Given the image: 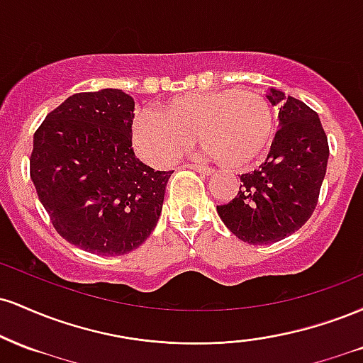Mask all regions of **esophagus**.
<instances>
[{
	"mask_svg": "<svg viewBox=\"0 0 363 363\" xmlns=\"http://www.w3.org/2000/svg\"><path fill=\"white\" fill-rule=\"evenodd\" d=\"M186 167L187 169H193V170H196V172H199V174H205V176H211V174H213V169L206 167V165H201V164H187Z\"/></svg>",
	"mask_w": 363,
	"mask_h": 363,
	"instance_id": "34e87169",
	"label": "esophagus"
}]
</instances>
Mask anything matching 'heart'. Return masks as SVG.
I'll use <instances>...</instances> for the list:
<instances>
[{"instance_id": "obj_1", "label": "heart", "mask_w": 363, "mask_h": 363, "mask_svg": "<svg viewBox=\"0 0 363 363\" xmlns=\"http://www.w3.org/2000/svg\"><path fill=\"white\" fill-rule=\"evenodd\" d=\"M160 115L147 112L133 123L136 153L153 165L176 160L196 136L208 158L244 169L259 160L274 138L273 107L256 91L181 95L165 104Z\"/></svg>"}]
</instances>
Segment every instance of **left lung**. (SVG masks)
I'll list each match as a JSON object with an SVG mask.
<instances>
[{
  "label": "left lung",
  "mask_w": 363,
  "mask_h": 363,
  "mask_svg": "<svg viewBox=\"0 0 363 363\" xmlns=\"http://www.w3.org/2000/svg\"><path fill=\"white\" fill-rule=\"evenodd\" d=\"M280 106V128L264 164L240 176V191L216 206L228 230L247 244H273L297 232L318 205L329 147L319 116L281 90L266 94Z\"/></svg>",
  "instance_id": "obj_1"
}]
</instances>
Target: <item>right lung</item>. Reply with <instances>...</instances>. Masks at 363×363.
I'll use <instances>...</instances> for the list:
<instances>
[{"instance_id": "add662e5", "label": "right lung", "mask_w": 363, "mask_h": 363, "mask_svg": "<svg viewBox=\"0 0 363 363\" xmlns=\"http://www.w3.org/2000/svg\"><path fill=\"white\" fill-rule=\"evenodd\" d=\"M135 101L119 89L83 91L45 116L34 135L30 179L62 239L99 256L147 240L160 218L174 170L135 157Z\"/></svg>"}]
</instances>
